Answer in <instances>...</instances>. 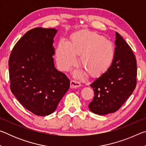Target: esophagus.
Here are the masks:
<instances>
[{
  "label": "esophagus",
  "instance_id": "1",
  "mask_svg": "<svg viewBox=\"0 0 146 146\" xmlns=\"http://www.w3.org/2000/svg\"><path fill=\"white\" fill-rule=\"evenodd\" d=\"M81 86V84L78 82L74 80H71L70 81V87L71 88H76Z\"/></svg>",
  "mask_w": 146,
  "mask_h": 146
}]
</instances>
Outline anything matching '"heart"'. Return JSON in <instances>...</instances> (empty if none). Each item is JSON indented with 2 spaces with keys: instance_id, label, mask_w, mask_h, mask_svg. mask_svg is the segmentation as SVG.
<instances>
[{
  "instance_id": "b5f03b06",
  "label": "heart",
  "mask_w": 146,
  "mask_h": 146,
  "mask_svg": "<svg viewBox=\"0 0 146 146\" xmlns=\"http://www.w3.org/2000/svg\"><path fill=\"white\" fill-rule=\"evenodd\" d=\"M91 77L103 75L112 65L115 47L110 40L96 32L82 31L74 34L71 42L62 40L56 49V61L61 71H68L77 62Z\"/></svg>"
}]
</instances>
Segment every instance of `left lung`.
<instances>
[{
  "instance_id": "1",
  "label": "left lung",
  "mask_w": 146,
  "mask_h": 146,
  "mask_svg": "<svg viewBox=\"0 0 146 146\" xmlns=\"http://www.w3.org/2000/svg\"><path fill=\"white\" fill-rule=\"evenodd\" d=\"M115 45L112 65L90 85L95 96L89 108L97 115H104L118 111L137 85L135 56L131 47L117 32Z\"/></svg>"
}]
</instances>
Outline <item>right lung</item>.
Wrapping results in <instances>:
<instances>
[{
  "label": "right lung",
  "mask_w": 146,
  "mask_h": 146,
  "mask_svg": "<svg viewBox=\"0 0 146 146\" xmlns=\"http://www.w3.org/2000/svg\"><path fill=\"white\" fill-rule=\"evenodd\" d=\"M56 33L55 28L31 29L19 39L9 56L11 92L36 115L55 111L70 88V79L54 66L53 43Z\"/></svg>",
  "instance_id": "1"
}]
</instances>
